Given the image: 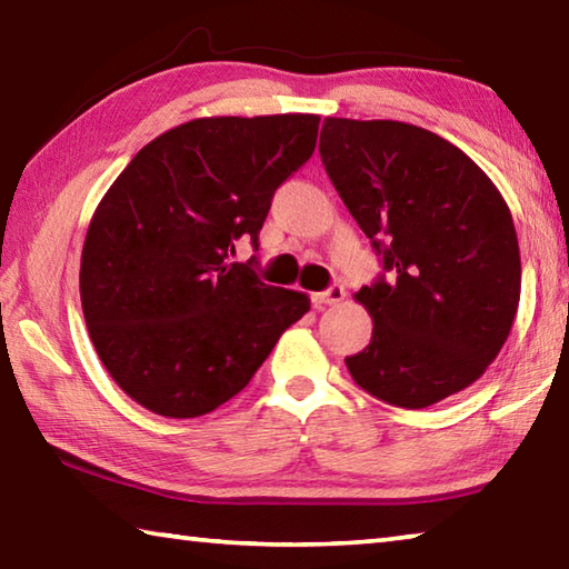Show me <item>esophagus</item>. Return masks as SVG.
<instances>
[{
  "instance_id": "esophagus-1",
  "label": "esophagus",
  "mask_w": 569,
  "mask_h": 569,
  "mask_svg": "<svg viewBox=\"0 0 569 569\" xmlns=\"http://www.w3.org/2000/svg\"><path fill=\"white\" fill-rule=\"evenodd\" d=\"M346 298V291H343V286H339V283H333V286H329L326 288V291H319V293H313V303L316 306H333V303H341Z\"/></svg>"
}]
</instances>
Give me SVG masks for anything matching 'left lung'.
<instances>
[{
	"label": "left lung",
	"instance_id": "8db88e82",
	"mask_svg": "<svg viewBox=\"0 0 569 569\" xmlns=\"http://www.w3.org/2000/svg\"><path fill=\"white\" fill-rule=\"evenodd\" d=\"M319 152L383 266L356 293L373 331L346 356L353 381L403 409L467 389L517 316L522 263L505 198L457 146L409 122L326 118Z\"/></svg>",
	"mask_w": 569,
	"mask_h": 569
}]
</instances>
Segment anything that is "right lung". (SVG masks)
<instances>
[{"mask_svg":"<svg viewBox=\"0 0 569 569\" xmlns=\"http://www.w3.org/2000/svg\"><path fill=\"white\" fill-rule=\"evenodd\" d=\"M319 114L200 118L148 142L104 192L82 248L90 339L118 387L170 419L248 387L306 293L263 283L256 258L273 192L313 156Z\"/></svg>","mask_w":569,"mask_h":569,"instance_id":"right-lung-1","label":"right lung"}]
</instances>
